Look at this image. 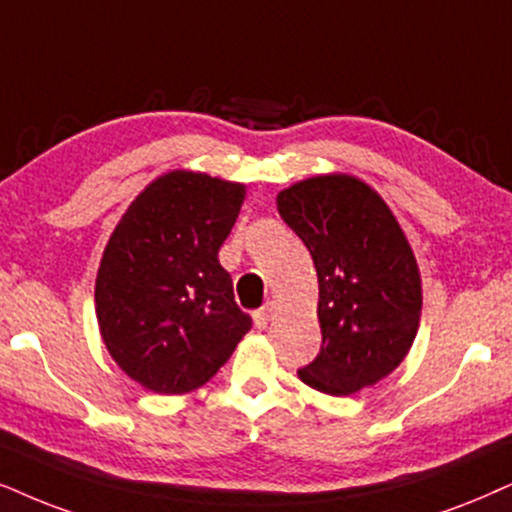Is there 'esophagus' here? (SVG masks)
<instances>
[{
	"instance_id": "34e87169",
	"label": "esophagus",
	"mask_w": 512,
	"mask_h": 512,
	"mask_svg": "<svg viewBox=\"0 0 512 512\" xmlns=\"http://www.w3.org/2000/svg\"><path fill=\"white\" fill-rule=\"evenodd\" d=\"M271 314H274V304H264L262 309H257V312L252 314V319H255V326L260 328V331H264V328L269 326Z\"/></svg>"
}]
</instances>
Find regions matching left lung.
Instances as JSON below:
<instances>
[{
	"mask_svg": "<svg viewBox=\"0 0 512 512\" xmlns=\"http://www.w3.org/2000/svg\"><path fill=\"white\" fill-rule=\"evenodd\" d=\"M276 205L319 276L321 352L297 375L333 397L375 385L404 361L420 323V274L404 231L349 174L297 181Z\"/></svg>",
	"mask_w": 512,
	"mask_h": 512,
	"instance_id": "obj_1",
	"label": "left lung"
}]
</instances>
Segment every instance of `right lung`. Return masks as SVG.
I'll use <instances>...</instances> for the list:
<instances>
[{
	"label": "right lung",
	"instance_id": "1",
	"mask_svg": "<svg viewBox=\"0 0 512 512\" xmlns=\"http://www.w3.org/2000/svg\"><path fill=\"white\" fill-rule=\"evenodd\" d=\"M243 198V184L174 170L115 226L96 274V319L115 364L146 390H198L250 331L217 260Z\"/></svg>",
	"mask_w": 512,
	"mask_h": 512
}]
</instances>
